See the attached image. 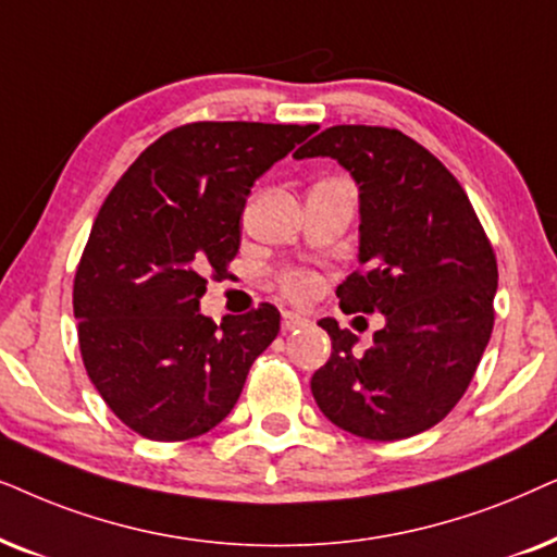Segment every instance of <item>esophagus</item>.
<instances>
[{"mask_svg": "<svg viewBox=\"0 0 557 557\" xmlns=\"http://www.w3.org/2000/svg\"><path fill=\"white\" fill-rule=\"evenodd\" d=\"M306 323H308V318L302 313H295V310H285V313H283V331L302 329Z\"/></svg>", "mask_w": 557, "mask_h": 557, "instance_id": "34e87169", "label": "esophagus"}]
</instances>
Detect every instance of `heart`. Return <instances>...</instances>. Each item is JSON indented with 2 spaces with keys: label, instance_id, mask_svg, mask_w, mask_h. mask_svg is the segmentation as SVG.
Segmentation results:
<instances>
[{
  "label": "heart",
  "instance_id": "obj_1",
  "mask_svg": "<svg viewBox=\"0 0 557 557\" xmlns=\"http://www.w3.org/2000/svg\"><path fill=\"white\" fill-rule=\"evenodd\" d=\"M313 277L310 274H302V272H293L285 277V290L293 295V298H308L310 293H313Z\"/></svg>",
  "mask_w": 557,
  "mask_h": 557
}]
</instances>
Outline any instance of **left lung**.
Returning <instances> with one entry per match:
<instances>
[{"instance_id":"8db88e82","label":"left lung","mask_w":557,"mask_h":557,"mask_svg":"<svg viewBox=\"0 0 557 557\" xmlns=\"http://www.w3.org/2000/svg\"><path fill=\"white\" fill-rule=\"evenodd\" d=\"M333 158L359 188V264L336 287L346 313H382L374 346L356 354L333 318L331 359L310 380L333 425L367 441H403L454 410L494 329L496 257L461 183L403 132L338 124L295 160Z\"/></svg>"}]
</instances>
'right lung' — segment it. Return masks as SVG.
Segmentation results:
<instances>
[{
  "mask_svg": "<svg viewBox=\"0 0 557 557\" xmlns=\"http://www.w3.org/2000/svg\"><path fill=\"white\" fill-rule=\"evenodd\" d=\"M315 124L196 122L152 143L94 221L73 283L84 367L124 425L150 441L209 433L280 333L262 302L216 325L201 313L209 274L239 251L251 185Z\"/></svg>",
  "mask_w": 557,
  "mask_h": 557,
  "instance_id": "1",
  "label": "right lung"
}]
</instances>
